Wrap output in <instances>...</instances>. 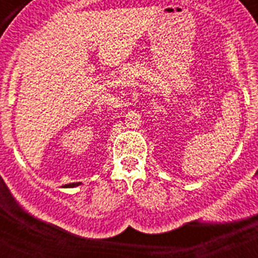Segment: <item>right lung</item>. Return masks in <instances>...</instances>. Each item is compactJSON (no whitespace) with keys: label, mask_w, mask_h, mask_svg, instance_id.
<instances>
[{"label":"right lung","mask_w":258,"mask_h":258,"mask_svg":"<svg viewBox=\"0 0 258 258\" xmlns=\"http://www.w3.org/2000/svg\"><path fill=\"white\" fill-rule=\"evenodd\" d=\"M81 184V182H77V183H70V184H66V186H63V187L66 188H70V187H77V186H80Z\"/></svg>","instance_id":"1"}]
</instances>
